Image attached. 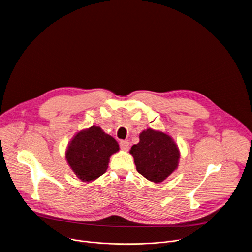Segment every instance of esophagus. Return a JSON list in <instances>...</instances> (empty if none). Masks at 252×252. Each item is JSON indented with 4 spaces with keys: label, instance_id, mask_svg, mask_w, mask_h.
Listing matches in <instances>:
<instances>
[{
    "label": "esophagus",
    "instance_id": "34e87169",
    "mask_svg": "<svg viewBox=\"0 0 252 252\" xmlns=\"http://www.w3.org/2000/svg\"><path fill=\"white\" fill-rule=\"evenodd\" d=\"M120 147L124 151H127L129 148V142L127 140H121L120 141Z\"/></svg>",
    "mask_w": 252,
    "mask_h": 252
}]
</instances>
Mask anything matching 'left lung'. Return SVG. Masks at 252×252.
Wrapping results in <instances>:
<instances>
[{"mask_svg": "<svg viewBox=\"0 0 252 252\" xmlns=\"http://www.w3.org/2000/svg\"><path fill=\"white\" fill-rule=\"evenodd\" d=\"M129 153L137 172L156 184L165 181L177 168L180 150L174 139L165 132L147 128L139 134V142Z\"/></svg>", "mask_w": 252, "mask_h": 252, "instance_id": "1", "label": "left lung"}]
</instances>
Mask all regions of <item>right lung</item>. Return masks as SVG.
<instances>
[{
	"label": "right lung",
	"instance_id": "1",
	"mask_svg": "<svg viewBox=\"0 0 252 252\" xmlns=\"http://www.w3.org/2000/svg\"><path fill=\"white\" fill-rule=\"evenodd\" d=\"M120 149L114 137L100 126H92L78 131L69 142L65 158L67 164L82 182H92L108 169L110 157Z\"/></svg>",
	"mask_w": 252,
	"mask_h": 252
}]
</instances>
